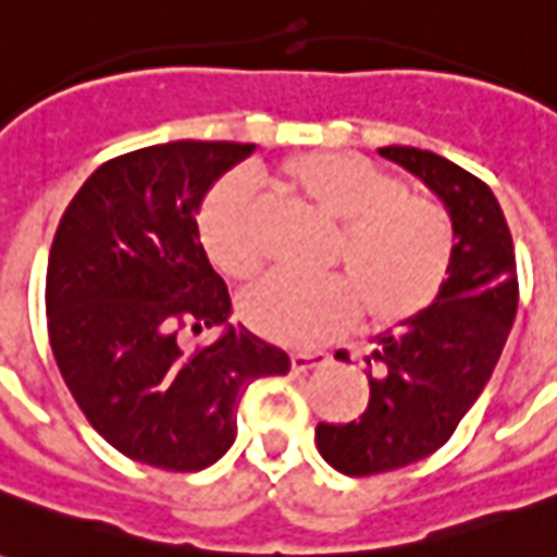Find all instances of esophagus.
I'll return each instance as SVG.
<instances>
[{
	"label": "esophagus",
	"mask_w": 557,
	"mask_h": 557,
	"mask_svg": "<svg viewBox=\"0 0 557 557\" xmlns=\"http://www.w3.org/2000/svg\"><path fill=\"white\" fill-rule=\"evenodd\" d=\"M331 361L325 351H295L292 355V373H310Z\"/></svg>",
	"instance_id": "obj_1"
}]
</instances>
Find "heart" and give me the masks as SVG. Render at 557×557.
<instances>
[{
	"label": "heart",
	"instance_id": "obj_1",
	"mask_svg": "<svg viewBox=\"0 0 557 557\" xmlns=\"http://www.w3.org/2000/svg\"><path fill=\"white\" fill-rule=\"evenodd\" d=\"M280 187L339 226L331 262L346 274L301 280L274 274L244 292L242 319L280 346H313L355 322L358 301L373 325H399L442 295L454 268L450 214L435 199L355 151H301L280 163ZM199 232L226 277L262 265L259 214L250 184L226 178L202 206Z\"/></svg>",
	"mask_w": 557,
	"mask_h": 557
}]
</instances>
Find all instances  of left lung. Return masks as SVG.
<instances>
[{
	"label": "left lung",
	"instance_id": "8db88e82",
	"mask_svg": "<svg viewBox=\"0 0 557 557\" xmlns=\"http://www.w3.org/2000/svg\"><path fill=\"white\" fill-rule=\"evenodd\" d=\"M379 154L442 199L456 235L442 295L399 334H379L367 358L370 403L351 423H319L315 447L349 478L397 471L442 447L474 406L513 327V238L486 184L447 158L411 146Z\"/></svg>",
	"mask_w": 557,
	"mask_h": 557
}]
</instances>
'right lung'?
Masks as SVG:
<instances>
[{"instance_id": "obj_1", "label": "right lung", "mask_w": 557, "mask_h": 557, "mask_svg": "<svg viewBox=\"0 0 557 557\" xmlns=\"http://www.w3.org/2000/svg\"><path fill=\"white\" fill-rule=\"evenodd\" d=\"M253 143L178 139L91 172L62 214L47 262V327L59 373L119 454L163 471H202L238 432L250 382L289 373V355L230 325L226 283L196 214ZM184 324L220 326L187 352Z\"/></svg>"}]
</instances>
